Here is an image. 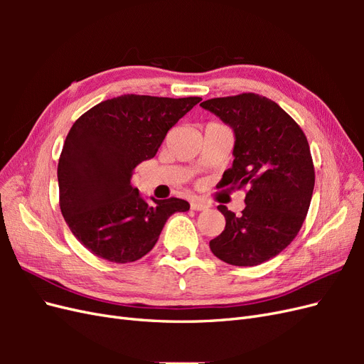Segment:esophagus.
<instances>
[{
  "mask_svg": "<svg viewBox=\"0 0 364 364\" xmlns=\"http://www.w3.org/2000/svg\"><path fill=\"white\" fill-rule=\"evenodd\" d=\"M208 203L203 202V200H193L191 202V209H194V211H205V209H208Z\"/></svg>",
  "mask_w": 364,
  "mask_h": 364,
  "instance_id": "1",
  "label": "esophagus"
}]
</instances>
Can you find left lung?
<instances>
[{
	"label": "left lung",
	"instance_id": "obj_1",
	"mask_svg": "<svg viewBox=\"0 0 364 364\" xmlns=\"http://www.w3.org/2000/svg\"><path fill=\"white\" fill-rule=\"evenodd\" d=\"M200 106L235 135L232 167L223 173L220 188L247 186L240 217L217 206L226 226L209 247L232 266H258L287 247L302 228L314 190L310 146L296 121L267 97L246 92Z\"/></svg>",
	"mask_w": 364,
	"mask_h": 364
}]
</instances>
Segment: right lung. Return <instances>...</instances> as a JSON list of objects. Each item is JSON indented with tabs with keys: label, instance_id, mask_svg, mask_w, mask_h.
Wrapping results in <instances>:
<instances>
[{
	"label": "right lung",
	"instance_id": "right-lung-1",
	"mask_svg": "<svg viewBox=\"0 0 364 364\" xmlns=\"http://www.w3.org/2000/svg\"><path fill=\"white\" fill-rule=\"evenodd\" d=\"M202 100L126 94L91 107L70 129L58 165L59 205L74 237L95 257L134 262L156 245L182 199H142L130 178L167 132Z\"/></svg>",
	"mask_w": 364,
	"mask_h": 364
}]
</instances>
